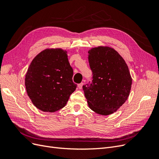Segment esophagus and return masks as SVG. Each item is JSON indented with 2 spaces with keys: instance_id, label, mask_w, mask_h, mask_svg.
I'll return each instance as SVG.
<instances>
[{
  "instance_id": "esophagus-1",
  "label": "esophagus",
  "mask_w": 159,
  "mask_h": 159,
  "mask_svg": "<svg viewBox=\"0 0 159 159\" xmlns=\"http://www.w3.org/2000/svg\"><path fill=\"white\" fill-rule=\"evenodd\" d=\"M83 85H84V83H80V84H79L78 85V88H79L80 89H82V87H83Z\"/></svg>"
}]
</instances>
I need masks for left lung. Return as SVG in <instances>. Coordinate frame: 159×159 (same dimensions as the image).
Returning a JSON list of instances; mask_svg holds the SVG:
<instances>
[{
  "instance_id": "8db88e82",
  "label": "left lung",
  "mask_w": 159,
  "mask_h": 159,
  "mask_svg": "<svg viewBox=\"0 0 159 159\" xmlns=\"http://www.w3.org/2000/svg\"><path fill=\"white\" fill-rule=\"evenodd\" d=\"M88 53L93 80L83 85L85 97L95 113L112 114L126 102L131 91L132 78L128 66L111 48L99 46Z\"/></svg>"
}]
</instances>
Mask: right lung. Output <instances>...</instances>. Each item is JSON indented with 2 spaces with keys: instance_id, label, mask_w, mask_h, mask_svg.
Here are the masks:
<instances>
[{
  "instance_id": "add662e5",
  "label": "right lung",
  "mask_w": 159,
  "mask_h": 159,
  "mask_svg": "<svg viewBox=\"0 0 159 159\" xmlns=\"http://www.w3.org/2000/svg\"><path fill=\"white\" fill-rule=\"evenodd\" d=\"M73 75L66 50H43L33 59L26 72L28 95L38 109L55 112L65 106L77 88Z\"/></svg>"
}]
</instances>
